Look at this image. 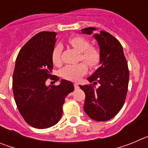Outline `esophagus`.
I'll return each instance as SVG.
<instances>
[{
	"label": "esophagus",
	"mask_w": 148,
	"mask_h": 148,
	"mask_svg": "<svg viewBox=\"0 0 148 148\" xmlns=\"http://www.w3.org/2000/svg\"><path fill=\"white\" fill-rule=\"evenodd\" d=\"M74 87H75V89H78V87H79V86H78V84L75 83V84H74Z\"/></svg>",
	"instance_id": "esophagus-1"
}]
</instances>
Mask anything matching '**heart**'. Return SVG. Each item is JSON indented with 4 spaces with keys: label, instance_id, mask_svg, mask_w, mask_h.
<instances>
[{
    "label": "heart",
    "instance_id": "1",
    "mask_svg": "<svg viewBox=\"0 0 148 148\" xmlns=\"http://www.w3.org/2000/svg\"><path fill=\"white\" fill-rule=\"evenodd\" d=\"M68 42L73 48L81 53V59L90 67L95 68L101 61V53L97 48L90 47V42L82 36H74L68 40ZM61 47L57 46L53 49L52 61L55 65H60L61 63ZM87 68L85 64L80 63L78 64L67 65L61 70L63 78L68 80H78L81 76L85 74Z\"/></svg>",
    "mask_w": 148,
    "mask_h": 148
}]
</instances>
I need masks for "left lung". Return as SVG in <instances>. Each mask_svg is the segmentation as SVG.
Returning <instances> with one entry per match:
<instances>
[{
	"label": "left lung",
	"instance_id": "1",
	"mask_svg": "<svg viewBox=\"0 0 148 148\" xmlns=\"http://www.w3.org/2000/svg\"><path fill=\"white\" fill-rule=\"evenodd\" d=\"M97 29L88 27L82 29V33L91 35ZM97 40L101 53L100 67L87 78L94 84L79 85L85 93L84 110L87 116L98 121L113 119L124 105L129 82L127 62L121 44L115 37L104 31L93 35Z\"/></svg>",
	"mask_w": 148,
	"mask_h": 148
}]
</instances>
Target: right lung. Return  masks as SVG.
Wrapping results in <instances>:
<instances>
[{
  "instance_id": "1",
  "label": "right lung",
  "mask_w": 148,
  "mask_h": 148,
  "mask_svg": "<svg viewBox=\"0 0 148 148\" xmlns=\"http://www.w3.org/2000/svg\"><path fill=\"white\" fill-rule=\"evenodd\" d=\"M55 32H40L23 46L18 55L12 77V90L18 109L26 122L38 129L54 126L61 119L65 97L74 90L72 82L62 79L59 85H46L52 75Z\"/></svg>"
}]
</instances>
